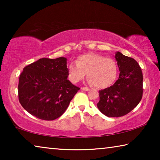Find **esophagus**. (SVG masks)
I'll return each mask as SVG.
<instances>
[{"label":"esophagus","mask_w":160,"mask_h":160,"mask_svg":"<svg viewBox=\"0 0 160 160\" xmlns=\"http://www.w3.org/2000/svg\"><path fill=\"white\" fill-rule=\"evenodd\" d=\"M81 90H84V91H89L90 90V88H81Z\"/></svg>","instance_id":"esophagus-1"}]
</instances>
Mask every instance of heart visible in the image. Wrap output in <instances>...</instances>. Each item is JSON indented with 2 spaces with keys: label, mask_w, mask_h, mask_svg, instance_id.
<instances>
[{
  "label": "heart",
  "mask_w": 160,
  "mask_h": 160,
  "mask_svg": "<svg viewBox=\"0 0 160 160\" xmlns=\"http://www.w3.org/2000/svg\"><path fill=\"white\" fill-rule=\"evenodd\" d=\"M88 74V82L98 88L110 86L117 75V65L114 60L99 54L90 53L78 57L76 63L68 66V78L77 83Z\"/></svg>",
  "instance_id": "obj_1"
}]
</instances>
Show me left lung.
Segmentation results:
<instances>
[{"instance_id":"left-lung-1","label":"left lung","mask_w":160,"mask_h":160,"mask_svg":"<svg viewBox=\"0 0 160 160\" xmlns=\"http://www.w3.org/2000/svg\"><path fill=\"white\" fill-rule=\"evenodd\" d=\"M118 79L109 88L99 91L97 107L108 117H120L127 114L139 104L142 97V73L135 59L115 53Z\"/></svg>"}]
</instances>
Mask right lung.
Masks as SVG:
<instances>
[{
	"mask_svg": "<svg viewBox=\"0 0 160 160\" xmlns=\"http://www.w3.org/2000/svg\"><path fill=\"white\" fill-rule=\"evenodd\" d=\"M67 58H40L24 68L18 84L19 101L42 120L58 118L80 90L68 80Z\"/></svg>",
	"mask_w": 160,
	"mask_h": 160,
	"instance_id": "add662e5",
	"label": "right lung"
}]
</instances>
